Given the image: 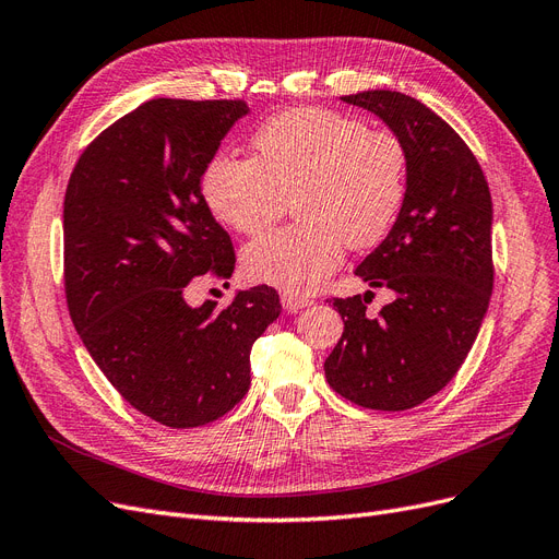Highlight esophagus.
<instances>
[{
	"mask_svg": "<svg viewBox=\"0 0 559 559\" xmlns=\"http://www.w3.org/2000/svg\"><path fill=\"white\" fill-rule=\"evenodd\" d=\"M310 305V300L307 298H302V296H296V294H282V307L286 312H292V314H296L298 310H305V307Z\"/></svg>",
	"mask_w": 559,
	"mask_h": 559,
	"instance_id": "1",
	"label": "esophagus"
}]
</instances>
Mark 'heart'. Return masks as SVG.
Instances as JSON below:
<instances>
[{"label":"heart","instance_id":"heart-1","mask_svg":"<svg viewBox=\"0 0 559 559\" xmlns=\"http://www.w3.org/2000/svg\"><path fill=\"white\" fill-rule=\"evenodd\" d=\"M254 159L217 155L203 170V199L222 224L261 234L294 201L302 224L242 252L249 280L310 294L344 259L386 238L407 201L409 152L386 129L329 108H292L254 136Z\"/></svg>","mask_w":559,"mask_h":559}]
</instances>
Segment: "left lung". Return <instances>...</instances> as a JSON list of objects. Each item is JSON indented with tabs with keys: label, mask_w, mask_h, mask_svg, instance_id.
<instances>
[{
	"label": "left lung",
	"mask_w": 559,
	"mask_h": 559,
	"mask_svg": "<svg viewBox=\"0 0 559 559\" xmlns=\"http://www.w3.org/2000/svg\"><path fill=\"white\" fill-rule=\"evenodd\" d=\"M368 110L409 152L407 201L391 234L356 267L393 302L365 314L372 292L335 298L344 333L325 379L365 409L404 412L439 393L465 362L492 294V201L484 170L457 133L412 96H340Z\"/></svg>",
	"instance_id": "left-lung-1"
}]
</instances>
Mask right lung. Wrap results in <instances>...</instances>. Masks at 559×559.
Instances as JSON below:
<instances>
[{"label":"right lung","mask_w":559,"mask_h":559,"mask_svg":"<svg viewBox=\"0 0 559 559\" xmlns=\"http://www.w3.org/2000/svg\"><path fill=\"white\" fill-rule=\"evenodd\" d=\"M245 102L150 99L96 136L64 197V284L85 349L120 395L168 428H199L249 391V352L280 312L271 286L226 310L187 286L234 275L236 254L203 199L205 166Z\"/></svg>","instance_id":"right-lung-1"}]
</instances>
